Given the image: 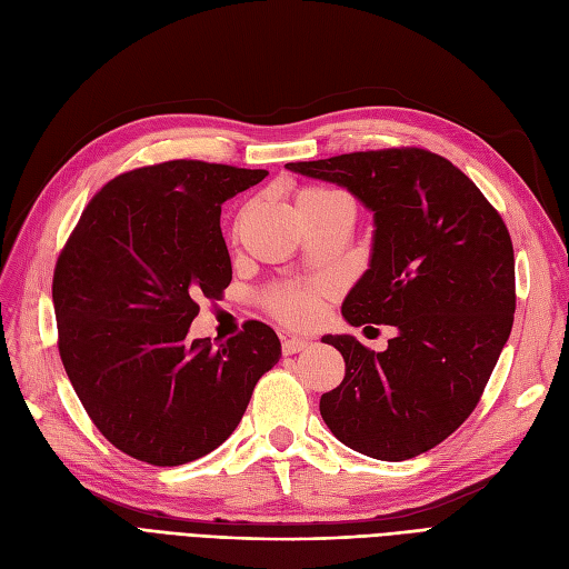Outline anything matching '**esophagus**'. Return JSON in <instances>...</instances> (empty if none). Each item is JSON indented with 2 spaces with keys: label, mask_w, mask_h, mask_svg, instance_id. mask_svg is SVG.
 Wrapping results in <instances>:
<instances>
[{
  "label": "esophagus",
  "mask_w": 569,
  "mask_h": 569,
  "mask_svg": "<svg viewBox=\"0 0 569 569\" xmlns=\"http://www.w3.org/2000/svg\"><path fill=\"white\" fill-rule=\"evenodd\" d=\"M308 343H311V341L301 339V337H287V339H282V353L284 356H295V353L308 349Z\"/></svg>",
  "instance_id": "obj_1"
}]
</instances>
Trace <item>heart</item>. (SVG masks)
I'll return each mask as SVG.
<instances>
[{"mask_svg":"<svg viewBox=\"0 0 569 569\" xmlns=\"http://www.w3.org/2000/svg\"><path fill=\"white\" fill-rule=\"evenodd\" d=\"M335 194L327 187H303L297 192V211ZM325 284H274L263 295L266 311L289 327L311 325L320 311Z\"/></svg>","mask_w":569,"mask_h":569,"instance_id":"obj_1","label":"heart"}]
</instances>
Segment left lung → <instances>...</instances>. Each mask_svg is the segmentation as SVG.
Segmentation results:
<instances>
[{"label":"left lung","instance_id":"left-lung-1","mask_svg":"<svg viewBox=\"0 0 569 569\" xmlns=\"http://www.w3.org/2000/svg\"><path fill=\"white\" fill-rule=\"evenodd\" d=\"M343 184L375 211L370 268L341 313L353 327L393 325L375 353L327 335L347 375L320 416L349 449L408 460L470 418L512 330L515 253L506 222L458 166L422 147L351 151L287 163Z\"/></svg>","mask_w":569,"mask_h":569}]
</instances>
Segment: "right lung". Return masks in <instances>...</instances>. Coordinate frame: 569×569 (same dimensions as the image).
Segmentation results:
<instances>
[{
  "mask_svg": "<svg viewBox=\"0 0 569 569\" xmlns=\"http://www.w3.org/2000/svg\"><path fill=\"white\" fill-rule=\"evenodd\" d=\"M266 176L194 159L134 168L68 234L51 280L59 356L118 451L159 468L211 453L280 360L278 335L258 320L220 347L187 339L199 301L232 280L220 206Z\"/></svg>",
  "mask_w": 569,
  "mask_h": 569,
  "instance_id": "obj_1",
  "label": "right lung"
}]
</instances>
